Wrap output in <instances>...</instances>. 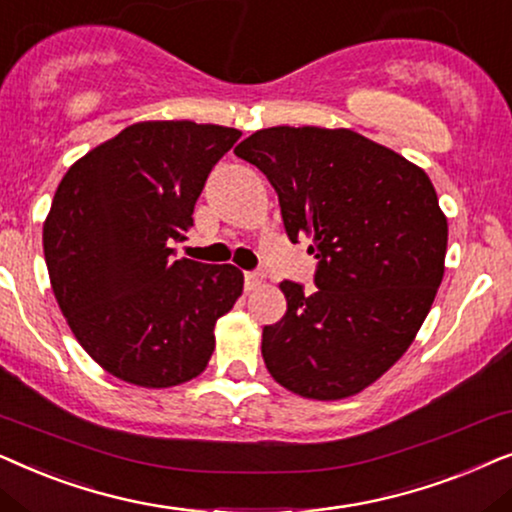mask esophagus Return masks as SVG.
Wrapping results in <instances>:
<instances>
[{
  "mask_svg": "<svg viewBox=\"0 0 512 512\" xmlns=\"http://www.w3.org/2000/svg\"><path fill=\"white\" fill-rule=\"evenodd\" d=\"M243 281H245V290H255L257 285L264 281V274H260V271H245Z\"/></svg>",
  "mask_w": 512,
  "mask_h": 512,
  "instance_id": "34e87169",
  "label": "esophagus"
}]
</instances>
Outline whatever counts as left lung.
<instances>
[{"label": "left lung", "instance_id": "8db88e82", "mask_svg": "<svg viewBox=\"0 0 512 512\" xmlns=\"http://www.w3.org/2000/svg\"><path fill=\"white\" fill-rule=\"evenodd\" d=\"M236 156L276 189L285 234L309 238L316 292L283 281L288 311L262 330L278 384L313 400L356 395L410 349L445 274L447 217L433 182L349 128L274 126Z\"/></svg>", "mask_w": 512, "mask_h": 512}]
</instances>
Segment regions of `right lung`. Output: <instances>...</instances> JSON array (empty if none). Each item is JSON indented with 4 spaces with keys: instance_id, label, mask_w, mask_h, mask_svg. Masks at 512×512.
Returning <instances> with one entry per match:
<instances>
[{
    "instance_id": "1",
    "label": "right lung",
    "mask_w": 512,
    "mask_h": 512,
    "mask_svg": "<svg viewBox=\"0 0 512 512\" xmlns=\"http://www.w3.org/2000/svg\"><path fill=\"white\" fill-rule=\"evenodd\" d=\"M241 131L140 121L60 180L44 257L67 325L102 370L168 388L206 370L215 323L243 292L231 264L175 260L210 170Z\"/></svg>"
}]
</instances>
